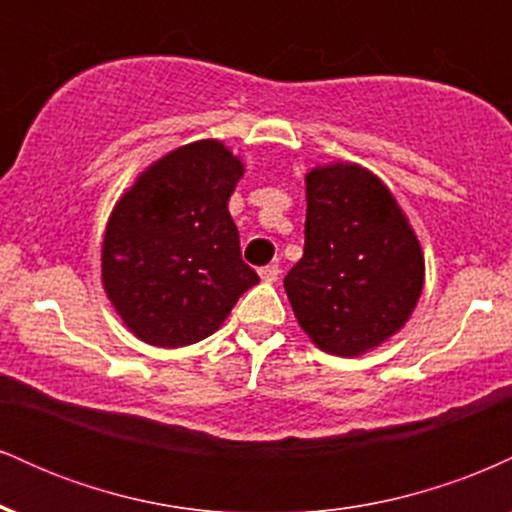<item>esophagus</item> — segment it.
Here are the masks:
<instances>
[{
    "label": "esophagus",
    "instance_id": "34e87169",
    "mask_svg": "<svg viewBox=\"0 0 512 512\" xmlns=\"http://www.w3.org/2000/svg\"><path fill=\"white\" fill-rule=\"evenodd\" d=\"M260 279L267 281V284H274V281L279 279V264H267V267H262Z\"/></svg>",
    "mask_w": 512,
    "mask_h": 512
}]
</instances>
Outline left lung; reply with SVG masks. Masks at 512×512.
<instances>
[{
	"mask_svg": "<svg viewBox=\"0 0 512 512\" xmlns=\"http://www.w3.org/2000/svg\"><path fill=\"white\" fill-rule=\"evenodd\" d=\"M305 248L286 274L293 315L325 354L378 349L409 322L426 262L390 187L358 163L305 173Z\"/></svg>",
	"mask_w": 512,
	"mask_h": 512,
	"instance_id": "1",
	"label": "left lung"
}]
</instances>
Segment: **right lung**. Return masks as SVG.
I'll use <instances>...</instances> for the list:
<instances>
[{
  "instance_id": "add662e5",
  "label": "right lung",
  "mask_w": 512,
  "mask_h": 512,
  "mask_svg": "<svg viewBox=\"0 0 512 512\" xmlns=\"http://www.w3.org/2000/svg\"><path fill=\"white\" fill-rule=\"evenodd\" d=\"M243 173L226 144L199 139L146 166L115 202L101 281L137 339L161 349L202 342L260 281L240 257L228 214Z\"/></svg>"
}]
</instances>
